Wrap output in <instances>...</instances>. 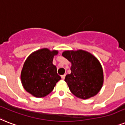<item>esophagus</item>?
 Wrapping results in <instances>:
<instances>
[{
	"label": "esophagus",
	"instance_id": "obj_1",
	"mask_svg": "<svg viewBox=\"0 0 125 125\" xmlns=\"http://www.w3.org/2000/svg\"><path fill=\"white\" fill-rule=\"evenodd\" d=\"M65 76H66L65 74H64V75H62V76H61L62 80H64V78H65Z\"/></svg>",
	"mask_w": 125,
	"mask_h": 125
}]
</instances>
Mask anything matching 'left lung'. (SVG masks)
<instances>
[{
  "instance_id": "left-lung-1",
  "label": "left lung",
  "mask_w": 125,
  "mask_h": 125,
  "mask_svg": "<svg viewBox=\"0 0 125 125\" xmlns=\"http://www.w3.org/2000/svg\"><path fill=\"white\" fill-rule=\"evenodd\" d=\"M62 56L72 63L71 73L64 80L72 93L82 99L96 95L104 82L102 66L97 59L83 50L66 51Z\"/></svg>"
}]
</instances>
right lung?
<instances>
[{
  "mask_svg": "<svg viewBox=\"0 0 125 125\" xmlns=\"http://www.w3.org/2000/svg\"><path fill=\"white\" fill-rule=\"evenodd\" d=\"M57 51L42 49L34 52L26 60L21 71V79L24 89L34 96L43 97L53 91L61 78L53 64Z\"/></svg>",
  "mask_w": 125,
  "mask_h": 125,
  "instance_id": "add662e5",
  "label": "right lung"
}]
</instances>
